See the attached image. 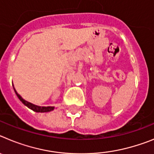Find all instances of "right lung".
<instances>
[{
  "mask_svg": "<svg viewBox=\"0 0 154 154\" xmlns=\"http://www.w3.org/2000/svg\"><path fill=\"white\" fill-rule=\"evenodd\" d=\"M14 90L15 92L16 95H17V98L20 99V101L24 105V106H26L28 108L31 109V110H33L34 112H51L54 109V107L52 106H36V105H34L32 103H29V102L25 101L22 97H21L17 92H16L15 89H14Z\"/></svg>",
  "mask_w": 154,
  "mask_h": 154,
  "instance_id": "obj_1",
  "label": "right lung"
}]
</instances>
